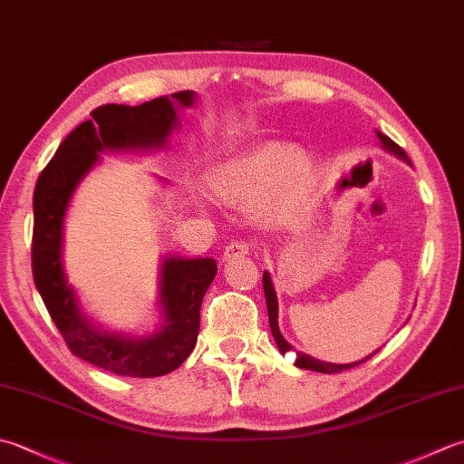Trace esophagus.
<instances>
[{
	"label": "esophagus",
	"mask_w": 464,
	"mask_h": 464,
	"mask_svg": "<svg viewBox=\"0 0 464 464\" xmlns=\"http://www.w3.org/2000/svg\"><path fill=\"white\" fill-rule=\"evenodd\" d=\"M249 249H251V245L247 241H231L223 251V261H231L235 257L247 256Z\"/></svg>",
	"instance_id": "1"
}]
</instances>
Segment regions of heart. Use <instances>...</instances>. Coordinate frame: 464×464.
Masks as SVG:
<instances>
[{"instance_id":"1","label":"heart","mask_w":464,"mask_h":464,"mask_svg":"<svg viewBox=\"0 0 464 464\" xmlns=\"http://www.w3.org/2000/svg\"><path fill=\"white\" fill-rule=\"evenodd\" d=\"M314 185V160L281 140H266L227 159L208 175V193L217 201L245 205L259 198L257 217L263 223L285 221L302 211Z\"/></svg>"}]
</instances>
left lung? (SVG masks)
Returning a JSON list of instances; mask_svg holds the SVG:
<instances>
[{"label": "left lung", "instance_id": "8db88e82", "mask_svg": "<svg viewBox=\"0 0 464 464\" xmlns=\"http://www.w3.org/2000/svg\"><path fill=\"white\" fill-rule=\"evenodd\" d=\"M376 134H378L380 142H382L384 150L396 154V157H401L406 162H411V159H408V154L401 147H398V144L392 139H388L386 134L378 132V130H376ZM263 292H266V302H267L269 328H271V334H274L277 348L281 350V353L292 352V346H289L284 335H281V332H279V325H277V295H276V289H274V281H271V276L267 274V271H266V274H263ZM370 356H372V353H370ZM368 358L360 360V362H352V364H330V362L315 360L312 356H307V353H304V352H297L295 353V366L297 368H305V370H314V372H322V374H335V372H342V370H348V368L358 366V364H362V362H366Z\"/></svg>", "mask_w": 464, "mask_h": 464}]
</instances>
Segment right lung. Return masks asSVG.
Wrapping results in <instances>:
<instances>
[{"label": "right lung", "instance_id": "right-lung-1", "mask_svg": "<svg viewBox=\"0 0 464 464\" xmlns=\"http://www.w3.org/2000/svg\"><path fill=\"white\" fill-rule=\"evenodd\" d=\"M195 102L190 90L154 98L140 106L104 104L92 111L58 147L34 190L32 274L50 317L74 356L118 376L154 378L179 368L193 352L205 292L217 276L215 259L167 257L160 266L165 324L147 338L98 330L82 314L63 274V217L78 183L102 150L160 149L177 129L179 108Z\"/></svg>", "mask_w": 464, "mask_h": 464}]
</instances>
